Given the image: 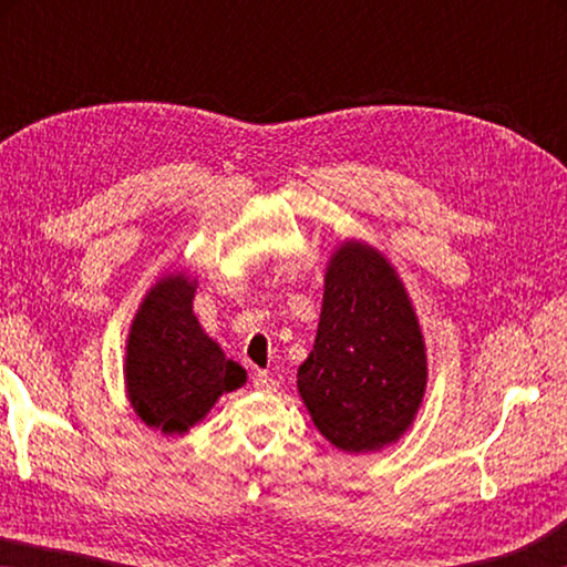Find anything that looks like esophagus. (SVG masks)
Here are the masks:
<instances>
[{
	"label": "esophagus",
	"mask_w": 567,
	"mask_h": 567,
	"mask_svg": "<svg viewBox=\"0 0 567 567\" xmlns=\"http://www.w3.org/2000/svg\"><path fill=\"white\" fill-rule=\"evenodd\" d=\"M252 382H255V388L262 392H275L277 388H280V382H277L270 372H265V370H257L252 375Z\"/></svg>",
	"instance_id": "esophagus-1"
}]
</instances>
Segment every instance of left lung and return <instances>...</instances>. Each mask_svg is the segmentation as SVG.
<instances>
[{"instance_id": "left-lung-1", "label": "left lung", "mask_w": 567, "mask_h": 567, "mask_svg": "<svg viewBox=\"0 0 567 567\" xmlns=\"http://www.w3.org/2000/svg\"><path fill=\"white\" fill-rule=\"evenodd\" d=\"M427 380L408 292L385 257L344 243L324 275L318 338L297 390L334 447L368 453L410 427Z\"/></svg>"}]
</instances>
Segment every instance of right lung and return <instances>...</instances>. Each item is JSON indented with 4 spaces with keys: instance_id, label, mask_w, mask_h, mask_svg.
Listing matches in <instances>:
<instances>
[{
    "instance_id": "1",
    "label": "right lung",
    "mask_w": 567,
    "mask_h": 567,
    "mask_svg": "<svg viewBox=\"0 0 567 567\" xmlns=\"http://www.w3.org/2000/svg\"><path fill=\"white\" fill-rule=\"evenodd\" d=\"M195 285L169 275L152 287L132 322L127 392L132 408L162 433H185L223 392L245 382V370L225 360L192 315Z\"/></svg>"
}]
</instances>
